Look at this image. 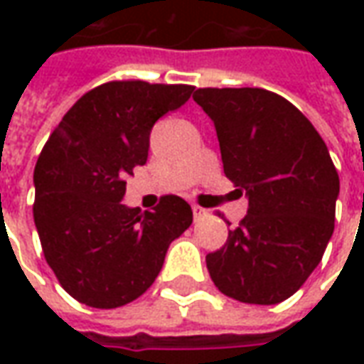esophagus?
Here are the masks:
<instances>
[{
    "label": "esophagus",
    "instance_id": "obj_1",
    "mask_svg": "<svg viewBox=\"0 0 364 364\" xmlns=\"http://www.w3.org/2000/svg\"><path fill=\"white\" fill-rule=\"evenodd\" d=\"M193 214H195V220H198V218H203V216H206V210L205 208H200V206H193Z\"/></svg>",
    "mask_w": 364,
    "mask_h": 364
}]
</instances>
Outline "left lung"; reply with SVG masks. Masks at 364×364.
Here are the masks:
<instances>
[{
	"label": "left lung",
	"mask_w": 364,
	"mask_h": 364,
	"mask_svg": "<svg viewBox=\"0 0 364 364\" xmlns=\"http://www.w3.org/2000/svg\"><path fill=\"white\" fill-rule=\"evenodd\" d=\"M193 99L213 119L224 173L247 214L206 255L222 294L279 304L312 274L336 222L339 175L326 142L294 105L259 87H203Z\"/></svg>",
	"instance_id": "8db88e82"
}]
</instances>
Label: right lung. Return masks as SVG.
<instances>
[{
  "instance_id": "obj_1",
  "label": "right lung",
  "mask_w": 364,
  "mask_h": 364,
  "mask_svg": "<svg viewBox=\"0 0 364 364\" xmlns=\"http://www.w3.org/2000/svg\"><path fill=\"white\" fill-rule=\"evenodd\" d=\"M193 90L140 80L97 85L44 144L33 216L44 259L77 302L109 310L142 296L169 244L191 226L193 210L177 195L159 198L151 213L120 200L134 167L148 159L151 127Z\"/></svg>"
}]
</instances>
